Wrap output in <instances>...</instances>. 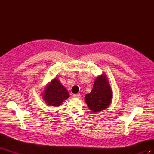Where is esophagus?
<instances>
[{
	"label": "esophagus",
	"instance_id": "34e87169",
	"mask_svg": "<svg viewBox=\"0 0 154 154\" xmlns=\"http://www.w3.org/2000/svg\"><path fill=\"white\" fill-rule=\"evenodd\" d=\"M80 96H80V94H73V97H77V98H80Z\"/></svg>",
	"mask_w": 154,
	"mask_h": 154
}]
</instances>
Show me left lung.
Instances as JSON below:
<instances>
[{"instance_id": "8db88e82", "label": "left lung", "mask_w": 154, "mask_h": 154, "mask_svg": "<svg viewBox=\"0 0 154 154\" xmlns=\"http://www.w3.org/2000/svg\"><path fill=\"white\" fill-rule=\"evenodd\" d=\"M112 98V92L108 79L103 73L96 78L92 91L85 95V101L91 110L97 112L108 108Z\"/></svg>"}]
</instances>
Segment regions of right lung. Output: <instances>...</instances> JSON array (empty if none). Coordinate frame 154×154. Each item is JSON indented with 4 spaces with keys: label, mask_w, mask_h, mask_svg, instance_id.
Listing matches in <instances>:
<instances>
[{
    "label": "right lung",
    "mask_w": 154,
    "mask_h": 154,
    "mask_svg": "<svg viewBox=\"0 0 154 154\" xmlns=\"http://www.w3.org/2000/svg\"><path fill=\"white\" fill-rule=\"evenodd\" d=\"M42 97L47 105L58 106L69 97L67 90L55 78L45 86Z\"/></svg>",
    "instance_id": "add662e5"
}]
</instances>
